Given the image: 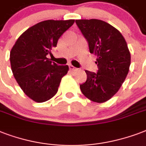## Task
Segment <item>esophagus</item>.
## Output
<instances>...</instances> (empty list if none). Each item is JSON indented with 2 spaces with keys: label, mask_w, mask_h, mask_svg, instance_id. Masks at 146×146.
<instances>
[{
  "label": "esophagus",
  "mask_w": 146,
  "mask_h": 146,
  "mask_svg": "<svg viewBox=\"0 0 146 146\" xmlns=\"http://www.w3.org/2000/svg\"><path fill=\"white\" fill-rule=\"evenodd\" d=\"M69 68H70V70L72 71H76L78 70L76 67H75V66H73V65H69Z\"/></svg>",
  "instance_id": "obj_1"
}]
</instances>
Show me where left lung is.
Here are the masks:
<instances>
[{"mask_svg": "<svg viewBox=\"0 0 146 146\" xmlns=\"http://www.w3.org/2000/svg\"><path fill=\"white\" fill-rule=\"evenodd\" d=\"M76 23L89 44V51L97 56V73L85 70L86 81L81 92L92 102L103 103L113 97L129 72L130 53L119 31L100 19H77Z\"/></svg>", "mask_w": 146, "mask_h": 146, "instance_id": "8db88e82", "label": "left lung"}]
</instances>
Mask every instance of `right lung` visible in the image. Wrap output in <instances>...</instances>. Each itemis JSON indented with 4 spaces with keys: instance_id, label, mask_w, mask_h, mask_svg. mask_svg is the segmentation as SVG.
<instances>
[{
    "instance_id": "obj_1",
    "label": "right lung",
    "mask_w": 146,
    "mask_h": 146,
    "mask_svg": "<svg viewBox=\"0 0 146 146\" xmlns=\"http://www.w3.org/2000/svg\"><path fill=\"white\" fill-rule=\"evenodd\" d=\"M75 20H45L29 28L17 40L10 54L11 70L22 90L36 102H46L57 92L69 66L50 61L47 55Z\"/></svg>"
}]
</instances>
